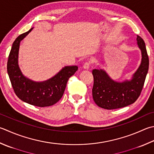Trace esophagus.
<instances>
[{
	"instance_id": "esophagus-1",
	"label": "esophagus",
	"mask_w": 154,
	"mask_h": 154,
	"mask_svg": "<svg viewBox=\"0 0 154 154\" xmlns=\"http://www.w3.org/2000/svg\"><path fill=\"white\" fill-rule=\"evenodd\" d=\"M91 65V62H90V61H89V62H86L85 63V64L83 65V68L86 69H88L90 68Z\"/></svg>"
}]
</instances>
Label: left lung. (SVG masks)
Returning a JSON list of instances; mask_svg holds the SVG:
<instances>
[{
    "instance_id": "obj_1",
    "label": "left lung",
    "mask_w": 154,
    "mask_h": 154,
    "mask_svg": "<svg viewBox=\"0 0 154 154\" xmlns=\"http://www.w3.org/2000/svg\"><path fill=\"white\" fill-rule=\"evenodd\" d=\"M137 42L141 51L142 59L131 80L117 82L104 70L92 69V97L98 106L108 110L122 108L134 103L140 96L148 72L149 57L143 39L137 35Z\"/></svg>"
}]
</instances>
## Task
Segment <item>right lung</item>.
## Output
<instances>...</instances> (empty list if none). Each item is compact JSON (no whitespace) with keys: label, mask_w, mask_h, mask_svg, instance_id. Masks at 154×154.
<instances>
[{"label":"right lung","mask_w":154,"mask_h":154,"mask_svg":"<svg viewBox=\"0 0 154 154\" xmlns=\"http://www.w3.org/2000/svg\"><path fill=\"white\" fill-rule=\"evenodd\" d=\"M21 34L14 40L8 56L7 72L15 94L31 105L45 107L56 104L62 97L69 77L78 70V66H66L56 76L42 82L25 78L18 66V53L21 40L32 30Z\"/></svg>","instance_id":"obj_1"}]
</instances>
